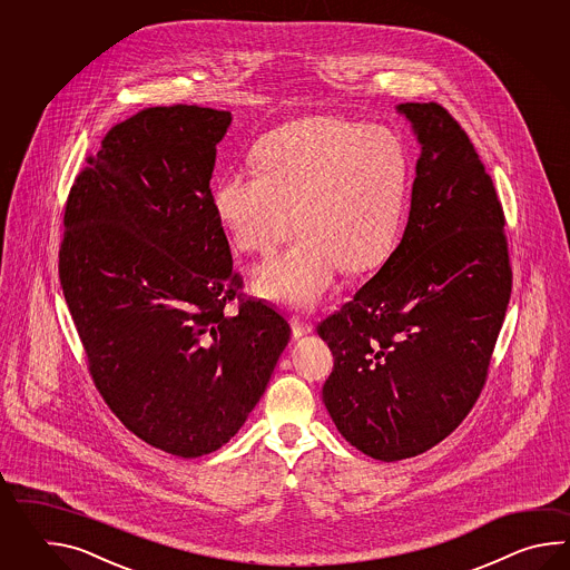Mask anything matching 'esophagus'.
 <instances>
[{"label":"esophagus","instance_id":"esophagus-1","mask_svg":"<svg viewBox=\"0 0 570 570\" xmlns=\"http://www.w3.org/2000/svg\"><path fill=\"white\" fill-rule=\"evenodd\" d=\"M291 327H293V336H295V338H302V336H307V334L314 332V326H312L307 320L299 317V315H293V317H291Z\"/></svg>","mask_w":570,"mask_h":570}]
</instances>
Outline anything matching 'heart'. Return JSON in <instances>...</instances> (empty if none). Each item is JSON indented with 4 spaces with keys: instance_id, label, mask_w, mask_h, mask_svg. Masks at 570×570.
<instances>
[{
    "instance_id": "obj_1",
    "label": "heart",
    "mask_w": 570,
    "mask_h": 570,
    "mask_svg": "<svg viewBox=\"0 0 570 570\" xmlns=\"http://www.w3.org/2000/svg\"><path fill=\"white\" fill-rule=\"evenodd\" d=\"M258 170H230L214 189V209L232 243L271 255L299 243L253 275L268 302L309 309L340 268L364 273L387 258L410 187V157L397 134L338 118H305L268 134ZM298 224H294V212Z\"/></svg>"
}]
</instances>
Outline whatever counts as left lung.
I'll return each mask as SVG.
<instances>
[{"label":"left lung","mask_w":570,"mask_h":570,"mask_svg":"<svg viewBox=\"0 0 570 570\" xmlns=\"http://www.w3.org/2000/svg\"><path fill=\"white\" fill-rule=\"evenodd\" d=\"M422 146L400 246L317 326L334 354L322 400L376 461L412 459L454 432L484 385L511 293L505 218L446 109L400 104Z\"/></svg>","instance_id":"8db88e82"}]
</instances>
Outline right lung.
Instances as JSON below:
<instances>
[{"label": "right lung", "mask_w": 570, "mask_h": 570, "mask_svg": "<svg viewBox=\"0 0 570 570\" xmlns=\"http://www.w3.org/2000/svg\"><path fill=\"white\" fill-rule=\"evenodd\" d=\"M230 111L148 108L114 126L65 207L62 293L109 410L181 459L222 449L263 397L287 320L226 305L243 279L209 179Z\"/></svg>", "instance_id": "obj_1"}]
</instances>
